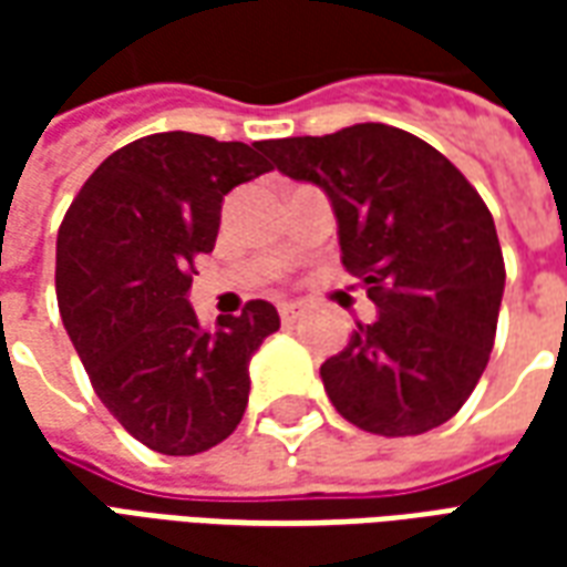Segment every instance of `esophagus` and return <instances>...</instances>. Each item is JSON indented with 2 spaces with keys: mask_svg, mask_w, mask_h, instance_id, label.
Wrapping results in <instances>:
<instances>
[{
  "mask_svg": "<svg viewBox=\"0 0 567 567\" xmlns=\"http://www.w3.org/2000/svg\"><path fill=\"white\" fill-rule=\"evenodd\" d=\"M300 303H295V300H285V303H279V316H282V321L285 324H291V321L297 319V316H300Z\"/></svg>",
  "mask_w": 567,
  "mask_h": 567,
  "instance_id": "esophagus-1",
  "label": "esophagus"
}]
</instances>
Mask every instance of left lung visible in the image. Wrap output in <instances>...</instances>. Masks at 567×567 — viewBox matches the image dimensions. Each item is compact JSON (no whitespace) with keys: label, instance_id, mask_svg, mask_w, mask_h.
I'll return each mask as SVG.
<instances>
[{"label":"left lung","instance_id":"obj_1","mask_svg":"<svg viewBox=\"0 0 567 567\" xmlns=\"http://www.w3.org/2000/svg\"><path fill=\"white\" fill-rule=\"evenodd\" d=\"M258 148L279 173L328 194L343 267L380 309L321 364L337 413L382 437L450 422L486 370L504 295L483 197L437 148L389 124Z\"/></svg>","mask_w":567,"mask_h":567}]
</instances>
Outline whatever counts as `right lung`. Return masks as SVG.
<instances>
[{
	"instance_id": "right-lung-1",
	"label": "right lung",
	"mask_w": 567,
	"mask_h": 567,
	"mask_svg": "<svg viewBox=\"0 0 567 567\" xmlns=\"http://www.w3.org/2000/svg\"><path fill=\"white\" fill-rule=\"evenodd\" d=\"M258 145L154 133L117 148L56 234V303L105 410L148 450L197 455L248 404V361L279 331L267 300L203 328L194 258L215 248L224 197L270 173Z\"/></svg>"
}]
</instances>
